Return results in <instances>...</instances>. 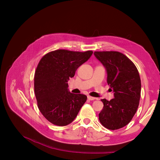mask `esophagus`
I'll use <instances>...</instances> for the list:
<instances>
[{"label": "esophagus", "instance_id": "esophagus-1", "mask_svg": "<svg viewBox=\"0 0 160 160\" xmlns=\"http://www.w3.org/2000/svg\"><path fill=\"white\" fill-rule=\"evenodd\" d=\"M88 99L89 100H93L95 99V98L93 97H91V96H88Z\"/></svg>", "mask_w": 160, "mask_h": 160}]
</instances>
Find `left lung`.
I'll list each match as a JSON object with an SVG mask.
<instances>
[{
    "label": "left lung",
    "mask_w": 160,
    "mask_h": 160,
    "mask_svg": "<svg viewBox=\"0 0 160 160\" xmlns=\"http://www.w3.org/2000/svg\"><path fill=\"white\" fill-rule=\"evenodd\" d=\"M95 56L107 72V83L113 91L114 98H104L99 121L109 130L127 125L136 113L139 104L141 83L136 65L123 54L116 51L95 52Z\"/></svg>",
    "instance_id": "8db88e82"
}]
</instances>
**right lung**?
Returning <instances> with one entry per match:
<instances>
[{"label":"right lung","mask_w":160,"mask_h":160,"mask_svg":"<svg viewBox=\"0 0 160 160\" xmlns=\"http://www.w3.org/2000/svg\"><path fill=\"white\" fill-rule=\"evenodd\" d=\"M93 51L74 52L56 50L41 59L34 76V91L41 113L53 124L66 126L72 122L87 100V96L74 94L67 82L87 62Z\"/></svg>","instance_id":"obj_1"}]
</instances>
